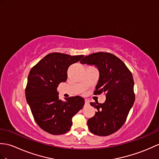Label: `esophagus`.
<instances>
[{
    "instance_id": "obj_1",
    "label": "esophagus",
    "mask_w": 159,
    "mask_h": 159,
    "mask_svg": "<svg viewBox=\"0 0 159 159\" xmlns=\"http://www.w3.org/2000/svg\"><path fill=\"white\" fill-rule=\"evenodd\" d=\"M84 104H85V105H88L89 104V101L87 100V99H85V101H84Z\"/></svg>"
}]
</instances>
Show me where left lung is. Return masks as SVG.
<instances>
[{
	"mask_svg": "<svg viewBox=\"0 0 159 159\" xmlns=\"http://www.w3.org/2000/svg\"><path fill=\"white\" fill-rule=\"evenodd\" d=\"M80 62L98 68L99 77L94 95L104 93L106 98L103 104H90L97 112L87 120L89 129L99 136L111 135L123 126L135 102L132 74L123 61L110 53H92Z\"/></svg>",
	"mask_w": 159,
	"mask_h": 159,
	"instance_id": "left-lung-1",
	"label": "left lung"
}]
</instances>
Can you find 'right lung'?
Here are the masks:
<instances>
[{
    "instance_id": "right-lung-1",
    "label": "right lung",
    "mask_w": 159,
    "mask_h": 159,
    "mask_svg": "<svg viewBox=\"0 0 159 159\" xmlns=\"http://www.w3.org/2000/svg\"><path fill=\"white\" fill-rule=\"evenodd\" d=\"M84 55L71 56L60 53L47 55L29 73L25 98L36 123L52 135H61L70 129L72 119L84 104L80 96L59 99L57 88L67 80L69 66Z\"/></svg>"
}]
</instances>
